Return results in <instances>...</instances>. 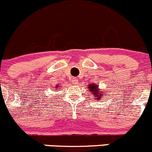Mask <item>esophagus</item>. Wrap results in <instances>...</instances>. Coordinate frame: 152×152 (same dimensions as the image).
Segmentation results:
<instances>
[{
	"label": "esophagus",
	"mask_w": 152,
	"mask_h": 152,
	"mask_svg": "<svg viewBox=\"0 0 152 152\" xmlns=\"http://www.w3.org/2000/svg\"><path fill=\"white\" fill-rule=\"evenodd\" d=\"M72 81H73V83L74 84H77V82H78V80H77V78H73L72 79Z\"/></svg>",
	"instance_id": "1"
}]
</instances>
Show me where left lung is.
I'll list each match as a JSON object with an SVG mask.
<instances>
[{"label":"left lung","instance_id":"left-lung-1","mask_svg":"<svg viewBox=\"0 0 152 152\" xmlns=\"http://www.w3.org/2000/svg\"><path fill=\"white\" fill-rule=\"evenodd\" d=\"M99 86V85H98V83H92V84H89L87 86L88 89H89L88 90L92 92V94L95 96V99L98 102L104 99V96H105V95H106L105 93L107 92H103V90H101Z\"/></svg>","mask_w":152,"mask_h":152}]
</instances>
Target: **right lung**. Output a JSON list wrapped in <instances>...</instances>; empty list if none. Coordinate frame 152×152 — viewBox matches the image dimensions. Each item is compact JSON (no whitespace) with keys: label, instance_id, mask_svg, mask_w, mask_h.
<instances>
[{"label":"right lung","instance_id":"add662e5","mask_svg":"<svg viewBox=\"0 0 152 152\" xmlns=\"http://www.w3.org/2000/svg\"><path fill=\"white\" fill-rule=\"evenodd\" d=\"M56 87H58V86H56ZM56 89H57V88H56ZM54 90H55V89H54Z\"/></svg>","mask_w":152,"mask_h":152}]
</instances>
